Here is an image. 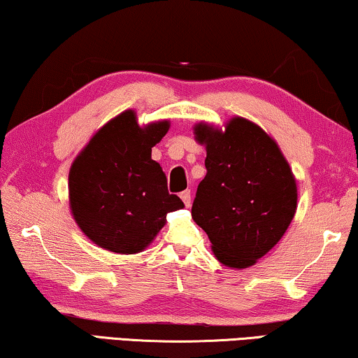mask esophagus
<instances>
[{
	"mask_svg": "<svg viewBox=\"0 0 358 358\" xmlns=\"http://www.w3.org/2000/svg\"><path fill=\"white\" fill-rule=\"evenodd\" d=\"M180 198L183 199V203H185L186 208H189V206H191V191L189 189H185L183 193L180 194Z\"/></svg>",
	"mask_w": 358,
	"mask_h": 358,
	"instance_id": "obj_1",
	"label": "esophagus"
}]
</instances>
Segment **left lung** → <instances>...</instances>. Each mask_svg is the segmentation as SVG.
Here are the masks:
<instances>
[{
  "mask_svg": "<svg viewBox=\"0 0 358 358\" xmlns=\"http://www.w3.org/2000/svg\"><path fill=\"white\" fill-rule=\"evenodd\" d=\"M206 145V173L191 215L227 268L245 269L273 250L296 210V183L275 141L250 120L234 117L225 129L194 124Z\"/></svg>",
  "mask_w": 358,
  "mask_h": 358,
  "instance_id": "obj_1",
  "label": "left lung"
}]
</instances>
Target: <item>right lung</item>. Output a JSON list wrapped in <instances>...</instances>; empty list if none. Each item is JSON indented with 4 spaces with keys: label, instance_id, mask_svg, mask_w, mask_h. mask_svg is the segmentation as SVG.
Instances as JSON below:
<instances>
[{
    "label": "right lung",
    "instance_id": "1",
    "mask_svg": "<svg viewBox=\"0 0 358 358\" xmlns=\"http://www.w3.org/2000/svg\"><path fill=\"white\" fill-rule=\"evenodd\" d=\"M170 122L138 124L134 110L105 123L80 150L69 170V208L89 240L100 248L134 255L148 248L167 222L185 208L167 189V177L152 160V148Z\"/></svg>",
    "mask_w": 358,
    "mask_h": 358
}]
</instances>
